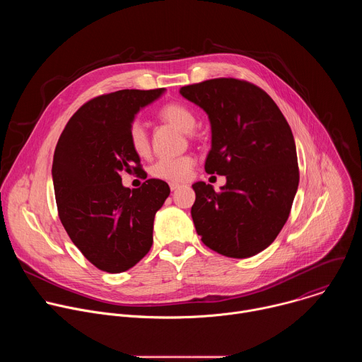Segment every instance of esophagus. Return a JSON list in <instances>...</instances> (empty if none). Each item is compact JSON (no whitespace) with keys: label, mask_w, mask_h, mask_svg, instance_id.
<instances>
[{"label":"esophagus","mask_w":362,"mask_h":362,"mask_svg":"<svg viewBox=\"0 0 362 362\" xmlns=\"http://www.w3.org/2000/svg\"><path fill=\"white\" fill-rule=\"evenodd\" d=\"M180 187V185L177 183H170V190H177Z\"/></svg>","instance_id":"obj_1"}]
</instances>
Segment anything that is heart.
<instances>
[{"label": "heart", "mask_w": 362, "mask_h": 362, "mask_svg": "<svg viewBox=\"0 0 362 362\" xmlns=\"http://www.w3.org/2000/svg\"><path fill=\"white\" fill-rule=\"evenodd\" d=\"M158 117L160 122L168 123L183 133H190L196 126V116L190 107L182 103H168L159 113ZM129 143L133 151L139 156H147L150 151V141L146 130L137 122H134L129 129ZM194 168V159L192 156H180V158H166L159 159L150 168V173L153 177L180 183L186 182L190 177V173Z\"/></svg>", "instance_id": "obj_1"}]
</instances>
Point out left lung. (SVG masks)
Returning a JSON list of instances; mask_svg holds the SVG:
<instances>
[{
    "label": "left lung",
    "instance_id": "obj_1",
    "mask_svg": "<svg viewBox=\"0 0 362 362\" xmlns=\"http://www.w3.org/2000/svg\"><path fill=\"white\" fill-rule=\"evenodd\" d=\"M180 94L203 109L212 129L206 173L226 176L215 192L197 182L192 219L202 242L228 257L267 249L288 221L299 183L295 140L275 101L257 86L212 78Z\"/></svg>",
    "mask_w": 362,
    "mask_h": 362
}]
</instances>
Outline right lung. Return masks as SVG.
Returning a JSON list of instances; mask_svg holds the SVG:
<instances>
[{"mask_svg":"<svg viewBox=\"0 0 362 362\" xmlns=\"http://www.w3.org/2000/svg\"><path fill=\"white\" fill-rule=\"evenodd\" d=\"M163 93L119 90L94 97L59 139L51 169L59 216L73 243L100 271L124 272L151 247L154 215L170 193L169 185L148 179L129 189L120 175L141 170L129 129L139 110Z\"/></svg>","mask_w":362,"mask_h":362,"instance_id":"1","label":"right lung"}]
</instances>
